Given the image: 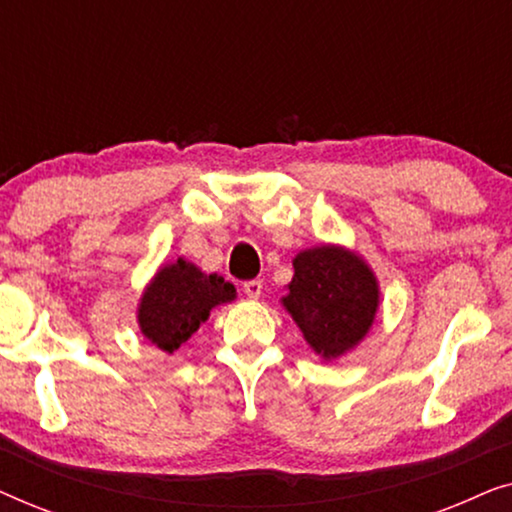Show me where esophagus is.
<instances>
[{"mask_svg": "<svg viewBox=\"0 0 512 512\" xmlns=\"http://www.w3.org/2000/svg\"><path fill=\"white\" fill-rule=\"evenodd\" d=\"M242 291H244V296H247V298L256 300L263 291V282H261V279H249V282L242 284Z\"/></svg>", "mask_w": 512, "mask_h": 512, "instance_id": "obj_1", "label": "esophagus"}]
</instances>
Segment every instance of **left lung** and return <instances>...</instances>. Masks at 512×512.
<instances>
[{"instance_id":"left-lung-1","label":"left lung","mask_w":512,"mask_h":512,"mask_svg":"<svg viewBox=\"0 0 512 512\" xmlns=\"http://www.w3.org/2000/svg\"><path fill=\"white\" fill-rule=\"evenodd\" d=\"M293 270L284 307L314 352L335 359L361 342L380 303L368 265L345 249L324 244L300 251Z\"/></svg>"}]
</instances>
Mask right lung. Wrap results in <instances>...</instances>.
I'll return each instance as SVG.
<instances>
[{"label":"right lung","instance_id":"obj_1","mask_svg":"<svg viewBox=\"0 0 512 512\" xmlns=\"http://www.w3.org/2000/svg\"><path fill=\"white\" fill-rule=\"evenodd\" d=\"M235 286L219 275H205L179 258L174 265L160 268L139 305V328L153 345L172 354L209 317L214 305L230 303Z\"/></svg>","mask_w":512,"mask_h":512}]
</instances>
